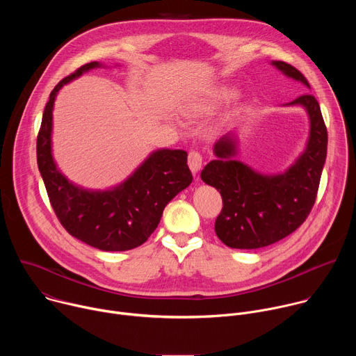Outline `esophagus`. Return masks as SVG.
<instances>
[{
    "label": "esophagus",
    "mask_w": 356,
    "mask_h": 356,
    "mask_svg": "<svg viewBox=\"0 0 356 356\" xmlns=\"http://www.w3.org/2000/svg\"><path fill=\"white\" fill-rule=\"evenodd\" d=\"M202 155L200 154L198 150H190L188 152V156H187V163H188V168L193 173H197L201 166H202Z\"/></svg>",
    "instance_id": "esophagus-1"
}]
</instances>
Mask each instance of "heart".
<instances>
[{
  "instance_id": "1",
  "label": "heart",
  "mask_w": 356,
  "mask_h": 356,
  "mask_svg": "<svg viewBox=\"0 0 356 356\" xmlns=\"http://www.w3.org/2000/svg\"><path fill=\"white\" fill-rule=\"evenodd\" d=\"M227 95V92H218V94H214L210 99H207V101H200V103H187V106H186V110H187V113L190 114V115H193V114H197V113H202V111H206L207 108H210L213 104H214V101H217L218 98H222V97H225Z\"/></svg>"
}]
</instances>
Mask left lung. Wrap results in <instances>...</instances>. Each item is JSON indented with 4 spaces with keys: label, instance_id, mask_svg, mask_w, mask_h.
<instances>
[{
    "label": "left lung",
    "instance_id": "obj_1",
    "mask_svg": "<svg viewBox=\"0 0 356 356\" xmlns=\"http://www.w3.org/2000/svg\"><path fill=\"white\" fill-rule=\"evenodd\" d=\"M272 65L310 88L307 79L291 65L280 60ZM284 106H301L310 118L306 150L284 173L261 175L235 161L232 134L214 145L217 159L201 172L202 181L216 187L222 197L216 234L229 248L257 249L283 239L306 221L316 202L328 142L320 104L314 95L302 94Z\"/></svg>",
    "mask_w": 356,
    "mask_h": 356
}]
</instances>
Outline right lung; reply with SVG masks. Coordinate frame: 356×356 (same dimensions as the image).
Instances as JSON below:
<instances>
[{
    "label": "right lung",
    "mask_w": 356,
    "mask_h": 356,
    "mask_svg": "<svg viewBox=\"0 0 356 356\" xmlns=\"http://www.w3.org/2000/svg\"><path fill=\"white\" fill-rule=\"evenodd\" d=\"M99 66L98 62L83 65L50 92L36 140L38 168L50 204L70 235L101 250H129L147 241L168 202L190 186L193 176L187 154L180 149L154 152L124 183L104 191L74 186L59 172L52 156L56 94L66 83Z\"/></svg>",
    "instance_id": "1"
}]
</instances>
